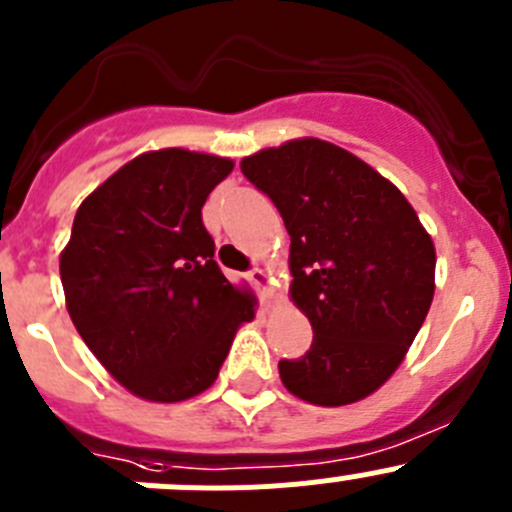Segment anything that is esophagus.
<instances>
[{
    "label": "esophagus",
    "instance_id": "obj_1",
    "mask_svg": "<svg viewBox=\"0 0 512 512\" xmlns=\"http://www.w3.org/2000/svg\"><path fill=\"white\" fill-rule=\"evenodd\" d=\"M247 280H250L252 285H255L257 290H260L262 300H267V297H270V292H272V277H270V272L262 270V267H255V270L247 272Z\"/></svg>",
    "mask_w": 512,
    "mask_h": 512
}]
</instances>
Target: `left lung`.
Segmentation results:
<instances>
[{"mask_svg": "<svg viewBox=\"0 0 512 512\" xmlns=\"http://www.w3.org/2000/svg\"><path fill=\"white\" fill-rule=\"evenodd\" d=\"M240 170L280 210L290 295L312 325L310 350L280 360L282 385L325 408L367 398L423 327L433 240L393 182L330 142H285L245 157Z\"/></svg>", "mask_w": 512, "mask_h": 512, "instance_id": "1", "label": "left lung"}]
</instances>
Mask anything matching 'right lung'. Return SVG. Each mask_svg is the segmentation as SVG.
<instances>
[{
  "instance_id": "add662e5",
  "label": "right lung",
  "mask_w": 512,
  "mask_h": 512,
  "mask_svg": "<svg viewBox=\"0 0 512 512\" xmlns=\"http://www.w3.org/2000/svg\"><path fill=\"white\" fill-rule=\"evenodd\" d=\"M232 160L157 150L119 167L79 205L59 257L74 327L137 398L180 403L215 382L255 295L215 262L207 195Z\"/></svg>"
}]
</instances>
